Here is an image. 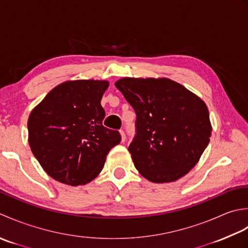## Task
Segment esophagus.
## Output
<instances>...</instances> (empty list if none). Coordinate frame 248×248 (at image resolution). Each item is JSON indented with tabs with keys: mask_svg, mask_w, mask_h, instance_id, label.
<instances>
[{
	"mask_svg": "<svg viewBox=\"0 0 248 248\" xmlns=\"http://www.w3.org/2000/svg\"><path fill=\"white\" fill-rule=\"evenodd\" d=\"M120 133H121V136H122V142H124V141L126 140V136H125L124 130H120Z\"/></svg>",
	"mask_w": 248,
	"mask_h": 248,
	"instance_id": "1",
	"label": "esophagus"
}]
</instances>
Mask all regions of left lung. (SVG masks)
Here are the masks:
<instances>
[{
    "label": "left lung",
    "mask_w": 248,
    "mask_h": 248,
    "mask_svg": "<svg viewBox=\"0 0 248 248\" xmlns=\"http://www.w3.org/2000/svg\"><path fill=\"white\" fill-rule=\"evenodd\" d=\"M115 87L137 115L128 146L136 169L153 183L188 173L210 142L212 126L203 100L167 78H122Z\"/></svg>",
    "instance_id": "left-lung-1"
}]
</instances>
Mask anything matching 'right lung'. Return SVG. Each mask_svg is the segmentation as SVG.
<instances>
[{"label":"right lung","mask_w":248,"mask_h":248,"mask_svg":"<svg viewBox=\"0 0 248 248\" xmlns=\"http://www.w3.org/2000/svg\"><path fill=\"white\" fill-rule=\"evenodd\" d=\"M108 85L104 80L63 82L32 110L29 144L52 179L72 186L89 183L104 168L109 151L120 143L119 131L103 125L100 100Z\"/></svg>","instance_id":"add662e5"}]
</instances>
